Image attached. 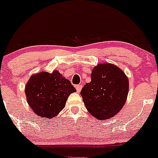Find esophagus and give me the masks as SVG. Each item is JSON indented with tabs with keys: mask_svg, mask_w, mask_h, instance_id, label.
I'll return each instance as SVG.
<instances>
[{
	"mask_svg": "<svg viewBox=\"0 0 158 158\" xmlns=\"http://www.w3.org/2000/svg\"><path fill=\"white\" fill-rule=\"evenodd\" d=\"M76 88H77V93H79L81 91V88H82V85H76Z\"/></svg>",
	"mask_w": 158,
	"mask_h": 158,
	"instance_id": "1",
	"label": "esophagus"
}]
</instances>
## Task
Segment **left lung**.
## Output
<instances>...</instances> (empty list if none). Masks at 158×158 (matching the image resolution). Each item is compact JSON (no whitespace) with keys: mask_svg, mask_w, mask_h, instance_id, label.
<instances>
[{"mask_svg":"<svg viewBox=\"0 0 158 158\" xmlns=\"http://www.w3.org/2000/svg\"><path fill=\"white\" fill-rule=\"evenodd\" d=\"M91 81L81 90L83 102L88 112L103 120L114 117L124 106L129 81L124 72L110 63L95 66L90 74Z\"/></svg>","mask_w":158,"mask_h":158,"instance_id":"left-lung-1","label":"left lung"}]
</instances>
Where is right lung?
<instances>
[{
    "label": "right lung",
    "mask_w": 158,
    "mask_h": 158,
    "mask_svg": "<svg viewBox=\"0 0 158 158\" xmlns=\"http://www.w3.org/2000/svg\"><path fill=\"white\" fill-rule=\"evenodd\" d=\"M77 91L68 79L58 70L51 73L32 74L25 86L27 101L36 115L44 118L55 117L65 107L70 94Z\"/></svg>",
    "instance_id": "obj_1"
}]
</instances>
